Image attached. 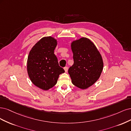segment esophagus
<instances>
[{
  "label": "esophagus",
  "mask_w": 131,
  "mask_h": 131,
  "mask_svg": "<svg viewBox=\"0 0 131 131\" xmlns=\"http://www.w3.org/2000/svg\"><path fill=\"white\" fill-rule=\"evenodd\" d=\"M64 70H65V72H67V71H68V67H67V66H66V67H64Z\"/></svg>",
  "instance_id": "obj_1"
}]
</instances>
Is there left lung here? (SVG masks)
I'll list each match as a JSON object with an SVG mask.
<instances>
[{
  "instance_id": "obj_1",
  "label": "left lung",
  "mask_w": 131,
  "mask_h": 131,
  "mask_svg": "<svg viewBox=\"0 0 131 131\" xmlns=\"http://www.w3.org/2000/svg\"><path fill=\"white\" fill-rule=\"evenodd\" d=\"M73 65L68 71L74 85L86 89L97 81L103 68L100 53L92 41L82 37L71 43Z\"/></svg>"
}]
</instances>
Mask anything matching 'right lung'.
Returning a JSON list of instances; mask_svg holds the SVG:
<instances>
[{"label":"right lung","instance_id":"1","mask_svg":"<svg viewBox=\"0 0 131 131\" xmlns=\"http://www.w3.org/2000/svg\"><path fill=\"white\" fill-rule=\"evenodd\" d=\"M57 45L54 37H44L33 46L28 57L29 77L35 86L44 90L53 87L59 75L65 72L54 53Z\"/></svg>","mask_w":131,"mask_h":131}]
</instances>
